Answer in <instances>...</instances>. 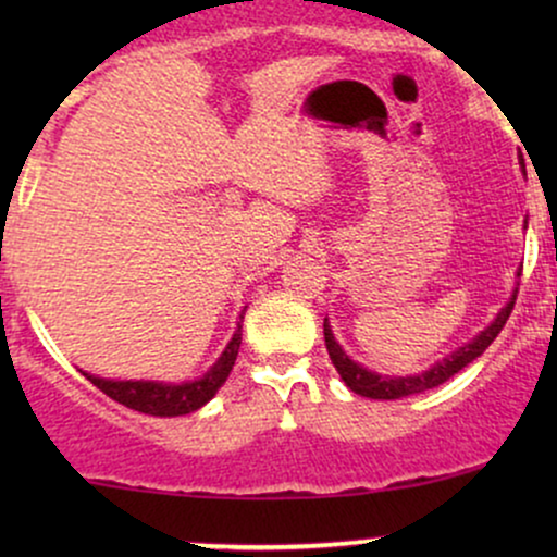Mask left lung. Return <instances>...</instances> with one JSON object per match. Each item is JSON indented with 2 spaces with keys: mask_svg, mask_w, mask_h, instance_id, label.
Returning <instances> with one entry per match:
<instances>
[{
  "mask_svg": "<svg viewBox=\"0 0 557 557\" xmlns=\"http://www.w3.org/2000/svg\"><path fill=\"white\" fill-rule=\"evenodd\" d=\"M516 293H519V287H516ZM516 293L513 298L503 306L500 314L495 317V322L479 332L474 341L461 345V348L453 350L450 356H445L443 361L434 363L432 369H426V372L413 374V376H382L376 372H369V369H363L361 363H356L348 354H345L341 345H337L327 319H324V345H327V354L332 363H335L337 374L343 376L345 385L354 389L356 395H363V398H374V400L408 398V395H417V393H424V389L443 385V382L450 380L453 374H458L463 367H469L471 361L479 359V356L490 348V343L500 335L505 322H508L510 311H513V304H516Z\"/></svg>",
  "mask_w": 557,
  "mask_h": 557,
  "instance_id": "obj_1",
  "label": "left lung"
}]
</instances>
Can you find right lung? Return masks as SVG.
I'll use <instances>...</instances> for the list:
<instances>
[{"label":"right lung","instance_id":"add662e5","mask_svg":"<svg viewBox=\"0 0 557 557\" xmlns=\"http://www.w3.org/2000/svg\"><path fill=\"white\" fill-rule=\"evenodd\" d=\"M240 348V324L235 330L233 341L222 350V356L209 369L207 374L198 376L194 382H183V385H168V382H149V380H101V376L86 374L88 382L112 400L123 403L133 411L149 413V417H183V413L196 411L203 403H209L216 395V389L225 385V380L233 372L235 359H238Z\"/></svg>","mask_w":557,"mask_h":557}]
</instances>
